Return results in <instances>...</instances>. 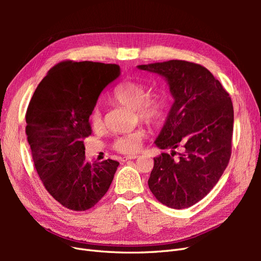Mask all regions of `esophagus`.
<instances>
[{"label":"esophagus","instance_id":"34e87169","mask_svg":"<svg viewBox=\"0 0 261 261\" xmlns=\"http://www.w3.org/2000/svg\"><path fill=\"white\" fill-rule=\"evenodd\" d=\"M138 155H129V156H125L123 158V161H127V160H135L137 159Z\"/></svg>","mask_w":261,"mask_h":261}]
</instances>
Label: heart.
<instances>
[{
	"mask_svg": "<svg viewBox=\"0 0 261 261\" xmlns=\"http://www.w3.org/2000/svg\"><path fill=\"white\" fill-rule=\"evenodd\" d=\"M112 101L116 105L135 110L138 120L149 127H158L167 117L168 100L161 91L149 92V87L138 81H125L117 85L112 93ZM89 124L93 130L103 127L100 110L94 108L89 113ZM144 130L137 129L116 138L112 148L123 154H134L139 151Z\"/></svg>",
	"mask_w": 261,
	"mask_h": 261,
	"instance_id": "heart-1",
	"label": "heart"
}]
</instances>
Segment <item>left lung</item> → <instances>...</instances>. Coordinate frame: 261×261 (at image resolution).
<instances>
[{"mask_svg": "<svg viewBox=\"0 0 261 261\" xmlns=\"http://www.w3.org/2000/svg\"><path fill=\"white\" fill-rule=\"evenodd\" d=\"M138 68L167 78L175 99L155 140L158 147L171 149L172 153L154 158L149 188L165 206L188 208L209 194L230 161L234 123L231 97L197 63L171 60ZM176 147L182 152L177 154Z\"/></svg>", "mask_w": 261, "mask_h": 261, "instance_id": "1", "label": "left lung"}]
</instances>
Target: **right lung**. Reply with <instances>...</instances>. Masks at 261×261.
<instances>
[{"label": "right lung", "instance_id": "obj_1", "mask_svg": "<svg viewBox=\"0 0 261 261\" xmlns=\"http://www.w3.org/2000/svg\"><path fill=\"white\" fill-rule=\"evenodd\" d=\"M120 66L62 61L38 85L26 112L31 156L44 188L63 207L88 210L109 191L118 163H90L84 138L91 135L89 113Z\"/></svg>", "mask_w": 261, "mask_h": 261}]
</instances>
